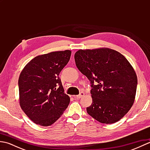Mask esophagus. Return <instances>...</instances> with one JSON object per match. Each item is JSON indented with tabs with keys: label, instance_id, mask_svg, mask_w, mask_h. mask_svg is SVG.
I'll use <instances>...</instances> for the list:
<instances>
[{
	"label": "esophagus",
	"instance_id": "34e87169",
	"mask_svg": "<svg viewBox=\"0 0 150 150\" xmlns=\"http://www.w3.org/2000/svg\"><path fill=\"white\" fill-rule=\"evenodd\" d=\"M84 95V92H81V93H79V95H76V96L74 97V98H76V99H79V98H82V97H83Z\"/></svg>",
	"mask_w": 150,
	"mask_h": 150
}]
</instances>
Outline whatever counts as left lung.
I'll return each instance as SVG.
<instances>
[{"instance_id": "left-lung-1", "label": "left lung", "mask_w": 150, "mask_h": 150, "mask_svg": "<svg viewBox=\"0 0 150 150\" xmlns=\"http://www.w3.org/2000/svg\"><path fill=\"white\" fill-rule=\"evenodd\" d=\"M75 64L90 81L92 97L87 113L98 122L112 124L128 112L134 103L137 77L119 52L108 48L80 50Z\"/></svg>"}]
</instances>
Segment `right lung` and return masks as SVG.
Returning <instances> with one entry per match:
<instances>
[{
    "label": "right lung",
    "instance_id": "obj_1",
    "mask_svg": "<svg viewBox=\"0 0 150 150\" xmlns=\"http://www.w3.org/2000/svg\"><path fill=\"white\" fill-rule=\"evenodd\" d=\"M71 54V51L65 50L39 55L21 73V107L37 124L52 125L68 106L70 98L64 93L59 73L69 62Z\"/></svg>",
    "mask_w": 150,
    "mask_h": 150
}]
</instances>
